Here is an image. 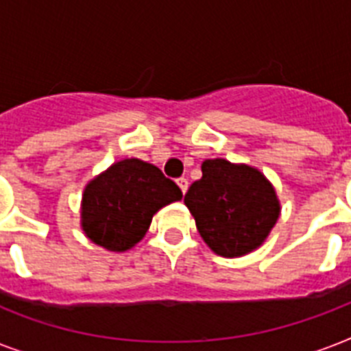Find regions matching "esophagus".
Instances as JSON below:
<instances>
[{
	"instance_id": "obj_1",
	"label": "esophagus",
	"mask_w": 351,
	"mask_h": 351,
	"mask_svg": "<svg viewBox=\"0 0 351 351\" xmlns=\"http://www.w3.org/2000/svg\"><path fill=\"white\" fill-rule=\"evenodd\" d=\"M176 184H178V187L182 189V193L186 195L187 187H189V182H187V178H178V180H176Z\"/></svg>"
}]
</instances>
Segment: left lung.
<instances>
[{"label": "left lung", "instance_id": "1", "mask_svg": "<svg viewBox=\"0 0 351 351\" xmlns=\"http://www.w3.org/2000/svg\"><path fill=\"white\" fill-rule=\"evenodd\" d=\"M184 202L204 242L222 256H242L267 239L278 220L277 193L261 171L224 158L206 160Z\"/></svg>", "mask_w": 351, "mask_h": 351}]
</instances>
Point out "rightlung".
I'll use <instances>...</instances> for the list:
<instances>
[{
  "label": "right lung",
  "mask_w": 351,
  "mask_h": 351,
  "mask_svg": "<svg viewBox=\"0 0 351 351\" xmlns=\"http://www.w3.org/2000/svg\"><path fill=\"white\" fill-rule=\"evenodd\" d=\"M180 198V187L156 165L120 160L85 186L82 230L106 250L127 251L143 239L158 209Z\"/></svg>",
  "instance_id": "obj_1"
}]
</instances>
